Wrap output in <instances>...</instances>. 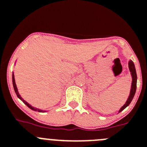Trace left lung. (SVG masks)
Returning <instances> with one entry per match:
<instances>
[{"label":"left lung","mask_w":147,"mask_h":147,"mask_svg":"<svg viewBox=\"0 0 147 147\" xmlns=\"http://www.w3.org/2000/svg\"><path fill=\"white\" fill-rule=\"evenodd\" d=\"M128 67L129 70H130V74L132 76V84H131V88H130V95H129L128 98H127V101L125 102V103L124 104V106L121 108L119 109V112H121L122 111H123L125 109L127 106H128L130 105V103H131L132 100H133V97L135 95L136 91V84H137V75H136V68L135 65L133 63V62L132 60H130L128 63Z\"/></svg>","instance_id":"8db88e82"}]
</instances>
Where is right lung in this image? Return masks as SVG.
I'll return each mask as SVG.
<instances>
[{"label": "right lung", "mask_w": 147, "mask_h": 147, "mask_svg": "<svg viewBox=\"0 0 147 147\" xmlns=\"http://www.w3.org/2000/svg\"><path fill=\"white\" fill-rule=\"evenodd\" d=\"M12 82H13V87H14V91H15L16 92V95H17V97H18L19 98H20V100H22V102H23L24 103H25V105H26L28 107H29L30 109L33 110V111H38V112H46L47 111H43V110L41 109H37V108H35L33 107V106H32L31 105H30L29 103H28L27 101H25V100H23L22 99V98L21 97V95L19 94V92H18V90H17V85H16V83H15V79H14V73L12 74Z\"/></svg>", "instance_id": "1"}]
</instances>
